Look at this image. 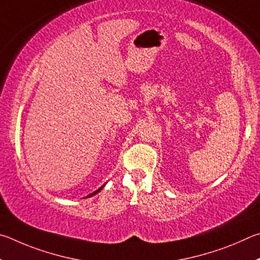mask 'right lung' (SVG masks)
<instances>
[{
	"label": "right lung",
	"mask_w": 260,
	"mask_h": 260,
	"mask_svg": "<svg viewBox=\"0 0 260 260\" xmlns=\"http://www.w3.org/2000/svg\"><path fill=\"white\" fill-rule=\"evenodd\" d=\"M104 186H105V185H103V186H102V187H100V188H98V189H97V190H94V192H93V193H91V194H90V195H88V197H86V198H90V197H93V195H95V194H97V193H98V192H100V190H102V189H103V187H104Z\"/></svg>",
	"instance_id": "1"
}]
</instances>
